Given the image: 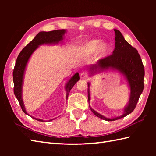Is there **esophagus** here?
<instances>
[{
    "label": "esophagus",
    "mask_w": 156,
    "mask_h": 156,
    "mask_svg": "<svg viewBox=\"0 0 156 156\" xmlns=\"http://www.w3.org/2000/svg\"><path fill=\"white\" fill-rule=\"evenodd\" d=\"M88 77V74L87 72H83L80 74V78L82 79H87Z\"/></svg>",
    "instance_id": "esophagus-1"
}]
</instances>
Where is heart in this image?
<instances>
[{
  "label": "heart",
  "mask_w": 156,
  "mask_h": 156,
  "mask_svg": "<svg viewBox=\"0 0 156 156\" xmlns=\"http://www.w3.org/2000/svg\"><path fill=\"white\" fill-rule=\"evenodd\" d=\"M100 40L94 39L87 43L80 49V53L84 55H88L94 53L97 49V54L99 57H102L107 54L110 50V45L107 42H101Z\"/></svg>",
  "instance_id": "1"
}]
</instances>
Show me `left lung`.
Returning a JSON list of instances; mask_svg holds the SVG:
<instances>
[{"label":"left lung","instance_id":"1","mask_svg":"<svg viewBox=\"0 0 156 156\" xmlns=\"http://www.w3.org/2000/svg\"><path fill=\"white\" fill-rule=\"evenodd\" d=\"M115 32V48L112 54L103 59H99L97 64L92 66L90 69H117L124 74L131 88L129 103L125 108L124 114L115 119H108L96 112L90 110L93 113L103 120L111 121L121 119L130 114L136 107L137 102L144 90V78L145 75L144 66L137 50L129 44L124 39L121 33L117 29ZM89 87V84H88ZM88 99L90 101V92L88 91Z\"/></svg>","mask_w":156,"mask_h":156}]
</instances>
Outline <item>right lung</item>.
Masks as SVG:
<instances>
[{"label": "right lung", "instance_id": "1", "mask_svg": "<svg viewBox=\"0 0 156 156\" xmlns=\"http://www.w3.org/2000/svg\"><path fill=\"white\" fill-rule=\"evenodd\" d=\"M65 32V29H58V30H54L48 32H39L35 36V37L22 49V51L19 53L18 57L16 58L15 68L12 72L13 82H14V89H13V90H14V94L16 98H17L19 102V105L21 106L22 111L25 114L28 115L25 109L24 105H23V102L21 98V92L23 74H24L25 69L29 59L33 54V52L37 48L38 45L44 44H58L59 41H62L63 39V35H64ZM79 79H80L79 74L78 73H76V74L72 76L70 80H69L68 83L66 87V92H67L66 97H68L69 91L71 90L72 88L74 87L76 82L79 80ZM34 119L39 121H43L41 119L35 118ZM52 120L53 119L49 121Z\"/></svg>", "mask_w": 156, "mask_h": 156}]
</instances>
